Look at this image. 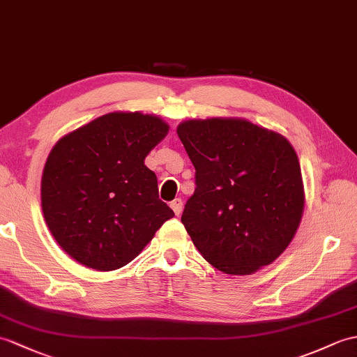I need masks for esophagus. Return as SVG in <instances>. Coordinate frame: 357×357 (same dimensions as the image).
I'll use <instances>...</instances> for the list:
<instances>
[{"mask_svg": "<svg viewBox=\"0 0 357 357\" xmlns=\"http://www.w3.org/2000/svg\"><path fill=\"white\" fill-rule=\"evenodd\" d=\"M182 205L184 204H182L181 199H175V201L170 202V208L173 210V213L176 214V216H179V214L182 213Z\"/></svg>", "mask_w": 357, "mask_h": 357, "instance_id": "obj_1", "label": "esophagus"}]
</instances>
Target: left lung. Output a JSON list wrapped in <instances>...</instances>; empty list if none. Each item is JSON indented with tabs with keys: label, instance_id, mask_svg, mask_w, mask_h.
<instances>
[{
	"label": "left lung",
	"instance_id": "obj_1",
	"mask_svg": "<svg viewBox=\"0 0 357 357\" xmlns=\"http://www.w3.org/2000/svg\"><path fill=\"white\" fill-rule=\"evenodd\" d=\"M176 132L196 170L181 222L197 251L231 275L268 266L303 216L301 169L291 143L240 119L188 120Z\"/></svg>",
	"mask_w": 357,
	"mask_h": 357
}]
</instances>
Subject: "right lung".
<instances>
[{
    "mask_svg": "<svg viewBox=\"0 0 357 357\" xmlns=\"http://www.w3.org/2000/svg\"><path fill=\"white\" fill-rule=\"evenodd\" d=\"M169 124L141 112L106 114L57 141L40 182L56 242L96 271L123 268L175 213L144 158Z\"/></svg>",
    "mask_w": 357,
    "mask_h": 357,
    "instance_id": "right-lung-1",
    "label": "right lung"
}]
</instances>
